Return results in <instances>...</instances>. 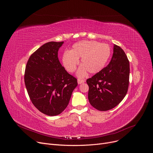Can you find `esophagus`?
Returning <instances> with one entry per match:
<instances>
[{"label": "esophagus", "instance_id": "1", "mask_svg": "<svg viewBox=\"0 0 153 153\" xmlns=\"http://www.w3.org/2000/svg\"><path fill=\"white\" fill-rule=\"evenodd\" d=\"M85 82V80H83V79H78L77 80V83H78V84H81V83H84Z\"/></svg>", "mask_w": 153, "mask_h": 153}]
</instances>
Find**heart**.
<instances>
[{
    "mask_svg": "<svg viewBox=\"0 0 153 153\" xmlns=\"http://www.w3.org/2000/svg\"><path fill=\"white\" fill-rule=\"evenodd\" d=\"M109 45L94 40H82L75 43L70 51L62 56V63L68 72L73 73L80 60L81 66L77 71L79 77H83L88 71L92 74L100 72L110 57Z\"/></svg>",
    "mask_w": 153,
    "mask_h": 153,
    "instance_id": "heart-1",
    "label": "heart"
}]
</instances>
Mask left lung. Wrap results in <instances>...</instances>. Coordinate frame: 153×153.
Listing matches in <instances>:
<instances>
[{
  "instance_id": "left-lung-1",
  "label": "left lung",
  "mask_w": 153,
  "mask_h": 153,
  "mask_svg": "<svg viewBox=\"0 0 153 153\" xmlns=\"http://www.w3.org/2000/svg\"><path fill=\"white\" fill-rule=\"evenodd\" d=\"M129 77V63L123 50L114 45L113 54L107 67L86 80L88 100L97 110L108 111L116 106L126 96Z\"/></svg>"
}]
</instances>
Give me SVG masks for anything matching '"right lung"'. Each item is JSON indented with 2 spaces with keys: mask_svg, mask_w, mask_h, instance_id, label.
<instances>
[{
  "mask_svg": "<svg viewBox=\"0 0 153 153\" xmlns=\"http://www.w3.org/2000/svg\"><path fill=\"white\" fill-rule=\"evenodd\" d=\"M63 42H50L29 58L25 72V84L29 97L39 111L50 116L62 113L68 106L77 79L62 66L59 49Z\"/></svg>",
  "mask_w": 153,
  "mask_h": 153,
  "instance_id": "1",
  "label": "right lung"
}]
</instances>
